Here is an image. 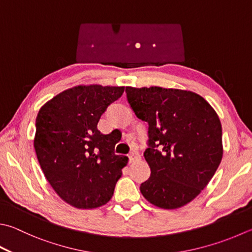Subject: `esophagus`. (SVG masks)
Segmentation results:
<instances>
[{
  "label": "esophagus",
  "instance_id": "esophagus-1",
  "mask_svg": "<svg viewBox=\"0 0 252 252\" xmlns=\"http://www.w3.org/2000/svg\"><path fill=\"white\" fill-rule=\"evenodd\" d=\"M128 158H129V162H135V161H138L140 159V155L137 151H132L128 156Z\"/></svg>",
  "mask_w": 252,
  "mask_h": 252
}]
</instances>
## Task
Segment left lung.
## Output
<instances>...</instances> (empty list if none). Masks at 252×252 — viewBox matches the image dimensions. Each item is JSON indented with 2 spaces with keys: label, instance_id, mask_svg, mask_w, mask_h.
Listing matches in <instances>:
<instances>
[{
  "label": "left lung",
  "instance_id": "left-lung-1",
  "mask_svg": "<svg viewBox=\"0 0 252 252\" xmlns=\"http://www.w3.org/2000/svg\"><path fill=\"white\" fill-rule=\"evenodd\" d=\"M126 93L131 110L149 126L144 157L151 173L141 194L164 210L187 205L221 161L220 117L205 98L188 90L126 87Z\"/></svg>",
  "mask_w": 252,
  "mask_h": 252
}]
</instances>
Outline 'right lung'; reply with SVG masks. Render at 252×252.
Returning a JSON list of instances; mask_svg holds the SVG:
<instances>
[{
	"mask_svg": "<svg viewBox=\"0 0 252 252\" xmlns=\"http://www.w3.org/2000/svg\"><path fill=\"white\" fill-rule=\"evenodd\" d=\"M125 87L75 85L46 102L36 117L34 147L47 181L69 205L91 210L111 200L128 163L116 141L97 129L107 106Z\"/></svg>",
	"mask_w": 252,
	"mask_h": 252,
	"instance_id": "obj_1",
	"label": "right lung"
}]
</instances>
